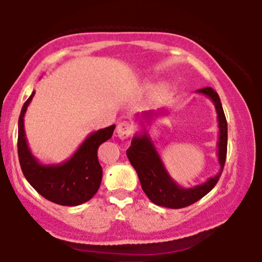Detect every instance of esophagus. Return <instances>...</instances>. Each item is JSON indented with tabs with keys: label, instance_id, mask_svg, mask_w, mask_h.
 Wrapping results in <instances>:
<instances>
[{
	"label": "esophagus",
	"instance_id": "1",
	"mask_svg": "<svg viewBox=\"0 0 262 262\" xmlns=\"http://www.w3.org/2000/svg\"><path fill=\"white\" fill-rule=\"evenodd\" d=\"M132 133H133V125H132V123L127 121L118 123V125H117V134H118V137L121 139H128Z\"/></svg>",
	"mask_w": 262,
	"mask_h": 262
}]
</instances>
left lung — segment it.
Returning a JSON list of instances; mask_svg holds the SVG:
<instances>
[{
	"mask_svg": "<svg viewBox=\"0 0 262 262\" xmlns=\"http://www.w3.org/2000/svg\"><path fill=\"white\" fill-rule=\"evenodd\" d=\"M197 92L206 95L207 97L210 98L214 103L215 111H217L219 127V140L217 146L221 170L217 175L209 177L202 185H197L191 188L181 187L171 179L169 172L165 169L164 162H162L159 152L156 151L154 143L150 139L148 132L143 125V133L134 135V138L132 139L130 146L127 150V156L132 166L137 171L141 188L145 192L149 200L156 206L172 209L191 206V204L206 196L209 191H212V188L217 185L219 177L222 175V171H223L225 158H227L228 124L221 103V98L212 87H204V89L197 90ZM165 113H166V111L160 110L158 112L144 113L143 117L146 122L150 123L154 117L161 116Z\"/></svg>",
	"mask_w": 262,
	"mask_h": 262,
	"instance_id": "obj_1",
	"label": "left lung"
}]
</instances>
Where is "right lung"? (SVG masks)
<instances>
[{
    "label": "right lung",
    "mask_w": 262,
    "mask_h": 262,
    "mask_svg": "<svg viewBox=\"0 0 262 262\" xmlns=\"http://www.w3.org/2000/svg\"><path fill=\"white\" fill-rule=\"evenodd\" d=\"M34 91L23 104L18 119V158L27 181L39 194L60 206H79L90 201L100 188L102 167L97 150L111 139L116 125L93 132L69 160L44 165L29 150L25 132V114L34 97Z\"/></svg>",
    "instance_id": "add662e5"
}]
</instances>
